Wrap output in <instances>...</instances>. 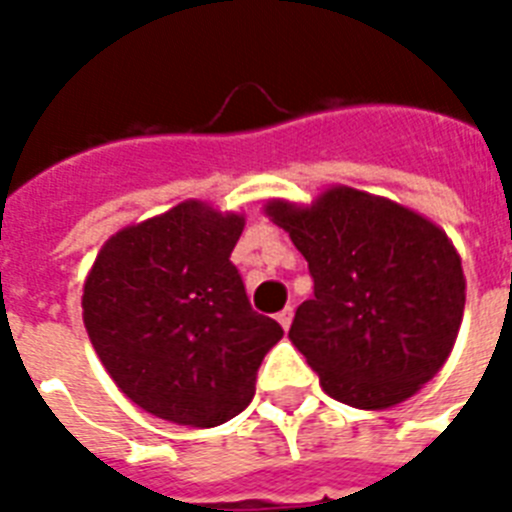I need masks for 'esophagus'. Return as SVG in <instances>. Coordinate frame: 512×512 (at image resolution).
Masks as SVG:
<instances>
[{"label": "esophagus", "mask_w": 512, "mask_h": 512, "mask_svg": "<svg viewBox=\"0 0 512 512\" xmlns=\"http://www.w3.org/2000/svg\"><path fill=\"white\" fill-rule=\"evenodd\" d=\"M292 316H295V311H292V308H289V305H287L284 311L276 313V321H279V324L284 329H289V327H292Z\"/></svg>", "instance_id": "esophagus-1"}]
</instances>
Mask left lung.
Wrapping results in <instances>:
<instances>
[{"instance_id":"obj_1","label":"left lung","mask_w":512,"mask_h":512,"mask_svg":"<svg viewBox=\"0 0 512 512\" xmlns=\"http://www.w3.org/2000/svg\"><path fill=\"white\" fill-rule=\"evenodd\" d=\"M313 276L289 340L324 393L356 409L412 398L452 353L465 273L452 239L420 212L348 185L311 204L271 199Z\"/></svg>"}]
</instances>
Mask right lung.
Here are the masks:
<instances>
[{"label": "right lung", "mask_w": 512, "mask_h": 512, "mask_svg": "<svg viewBox=\"0 0 512 512\" xmlns=\"http://www.w3.org/2000/svg\"><path fill=\"white\" fill-rule=\"evenodd\" d=\"M244 215L188 199L103 244L82 295L92 348L132 404L215 428L244 412L257 369L284 337L252 311L231 252Z\"/></svg>", "instance_id": "1"}]
</instances>
